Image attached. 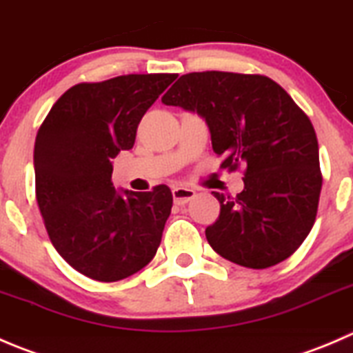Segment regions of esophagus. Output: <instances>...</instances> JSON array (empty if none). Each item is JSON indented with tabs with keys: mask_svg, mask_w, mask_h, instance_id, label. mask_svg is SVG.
Instances as JSON below:
<instances>
[{
	"mask_svg": "<svg viewBox=\"0 0 353 353\" xmlns=\"http://www.w3.org/2000/svg\"><path fill=\"white\" fill-rule=\"evenodd\" d=\"M172 194H173V199H175L176 204H187L188 201H192V199L195 197L194 188L180 187V185H176V187L172 188Z\"/></svg>",
	"mask_w": 353,
	"mask_h": 353,
	"instance_id": "obj_1",
	"label": "esophagus"
}]
</instances>
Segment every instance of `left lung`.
<instances>
[{
  "mask_svg": "<svg viewBox=\"0 0 353 353\" xmlns=\"http://www.w3.org/2000/svg\"><path fill=\"white\" fill-rule=\"evenodd\" d=\"M204 118L221 168L245 166L236 197L214 192L221 211L209 245L243 268L290 257L316 221L323 176L312 123L287 90L264 75L194 72L161 97Z\"/></svg>",
  "mask_w": 353,
  "mask_h": 353,
  "instance_id": "left-lung-1",
  "label": "left lung"
}]
</instances>
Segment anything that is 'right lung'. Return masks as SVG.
Segmentation results:
<instances>
[{
    "mask_svg": "<svg viewBox=\"0 0 353 353\" xmlns=\"http://www.w3.org/2000/svg\"><path fill=\"white\" fill-rule=\"evenodd\" d=\"M175 79L148 73L77 83L37 132L36 197L48 235L59 256L92 280L132 276L161 243L172 190H117L111 159L134 148L142 117Z\"/></svg>",
    "mask_w": 353,
    "mask_h": 353,
    "instance_id": "right-lung-1",
    "label": "right lung"
}]
</instances>
